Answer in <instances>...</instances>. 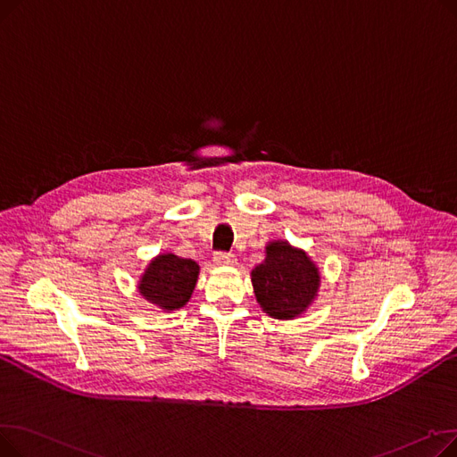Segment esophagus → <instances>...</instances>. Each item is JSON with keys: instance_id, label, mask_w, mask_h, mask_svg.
I'll return each instance as SVG.
<instances>
[{"instance_id": "34e87169", "label": "esophagus", "mask_w": 457, "mask_h": 457, "mask_svg": "<svg viewBox=\"0 0 457 457\" xmlns=\"http://www.w3.org/2000/svg\"><path fill=\"white\" fill-rule=\"evenodd\" d=\"M212 261L216 262V265H220V267H233L235 262H237V257L233 253H228V252H216Z\"/></svg>"}]
</instances>
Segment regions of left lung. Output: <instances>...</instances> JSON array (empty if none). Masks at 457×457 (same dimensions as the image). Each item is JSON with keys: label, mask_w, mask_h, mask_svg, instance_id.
I'll return each instance as SVG.
<instances>
[{"label": "left lung", "mask_w": 457, "mask_h": 457, "mask_svg": "<svg viewBox=\"0 0 457 457\" xmlns=\"http://www.w3.org/2000/svg\"><path fill=\"white\" fill-rule=\"evenodd\" d=\"M253 293L272 319L291 320L315 300L320 274L303 250L289 243H270L265 261L252 270Z\"/></svg>", "instance_id": "left-lung-1"}]
</instances>
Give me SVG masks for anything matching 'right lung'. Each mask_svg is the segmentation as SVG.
Here are the masks:
<instances>
[{"mask_svg":"<svg viewBox=\"0 0 457 457\" xmlns=\"http://www.w3.org/2000/svg\"><path fill=\"white\" fill-rule=\"evenodd\" d=\"M200 267L192 259L174 253L157 255L142 274L138 291L150 303L164 311L183 307L198 281Z\"/></svg>","mask_w":457,"mask_h":457,"instance_id":"1","label":"right lung"}]
</instances>
